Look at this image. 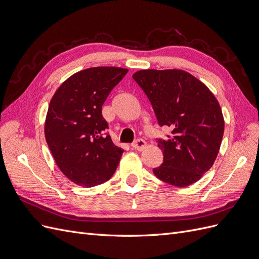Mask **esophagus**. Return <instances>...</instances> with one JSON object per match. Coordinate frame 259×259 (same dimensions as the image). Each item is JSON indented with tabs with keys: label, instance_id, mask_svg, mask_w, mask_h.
Segmentation results:
<instances>
[{
	"label": "esophagus",
	"instance_id": "obj_1",
	"mask_svg": "<svg viewBox=\"0 0 259 259\" xmlns=\"http://www.w3.org/2000/svg\"><path fill=\"white\" fill-rule=\"evenodd\" d=\"M146 146H147V144H146L145 140H143V139H137L136 142L132 145V147L134 148L135 150H138V151L144 150V149L146 148Z\"/></svg>",
	"mask_w": 259,
	"mask_h": 259
}]
</instances>
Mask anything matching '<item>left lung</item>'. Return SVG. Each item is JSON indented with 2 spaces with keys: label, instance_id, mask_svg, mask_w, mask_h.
<instances>
[{
  "label": "left lung",
  "instance_id": "obj_1",
  "mask_svg": "<svg viewBox=\"0 0 259 259\" xmlns=\"http://www.w3.org/2000/svg\"><path fill=\"white\" fill-rule=\"evenodd\" d=\"M153 107L161 126L173 136L159 139L162 165L153 169L162 182L188 187L213 166L221 149L225 120L207 86L180 69L139 70L133 74Z\"/></svg>",
  "mask_w": 259,
  "mask_h": 259
}]
</instances>
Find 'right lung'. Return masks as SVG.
Segmentation results:
<instances>
[{
  "mask_svg": "<svg viewBox=\"0 0 259 259\" xmlns=\"http://www.w3.org/2000/svg\"><path fill=\"white\" fill-rule=\"evenodd\" d=\"M128 72L119 67H94L72 74L51 99L44 133L57 166L72 183L90 188L111 178L123 149L104 136L108 123L101 107Z\"/></svg>",
  "mask_w": 259,
  "mask_h": 259,
  "instance_id": "1",
  "label": "right lung"
}]
</instances>
